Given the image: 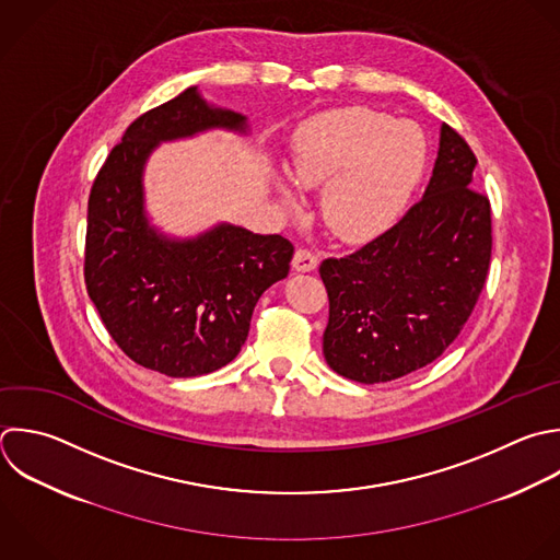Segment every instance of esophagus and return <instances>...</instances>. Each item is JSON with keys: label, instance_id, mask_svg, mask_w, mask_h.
Returning a JSON list of instances; mask_svg holds the SVG:
<instances>
[{"label": "esophagus", "instance_id": "obj_1", "mask_svg": "<svg viewBox=\"0 0 560 560\" xmlns=\"http://www.w3.org/2000/svg\"><path fill=\"white\" fill-rule=\"evenodd\" d=\"M317 267V256L306 249V247H300L293 256V269L295 271H313Z\"/></svg>", "mask_w": 560, "mask_h": 560}]
</instances>
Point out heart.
Masks as SVG:
<instances>
[{"instance_id": "1", "label": "heart", "mask_w": 560, "mask_h": 560, "mask_svg": "<svg viewBox=\"0 0 560 560\" xmlns=\"http://www.w3.org/2000/svg\"><path fill=\"white\" fill-rule=\"evenodd\" d=\"M424 166L422 131L365 107L315 116L293 138L291 179L300 188L324 184L322 219L346 241H368L396 225ZM282 195L287 203H295L287 184Z\"/></svg>"}]
</instances>
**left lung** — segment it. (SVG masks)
Instances as JSON below:
<instances>
[{"label":"left lung","mask_w":560,"mask_h":560,"mask_svg":"<svg viewBox=\"0 0 560 560\" xmlns=\"http://www.w3.org/2000/svg\"><path fill=\"white\" fill-rule=\"evenodd\" d=\"M477 158L442 125L429 186L387 232L326 258V363L357 383H385L435 361L459 335L483 289L492 221L472 188Z\"/></svg>","instance_id":"left-lung-1"}]
</instances>
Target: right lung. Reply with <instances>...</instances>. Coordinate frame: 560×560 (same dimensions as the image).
I'll list each match as a JSON object with an SVG mask.
<instances>
[{"label": "right lung", "instance_id": "1", "mask_svg": "<svg viewBox=\"0 0 560 560\" xmlns=\"http://www.w3.org/2000/svg\"><path fill=\"white\" fill-rule=\"evenodd\" d=\"M245 120L188 88L129 125L90 192L88 293L120 350L166 376L228 365L247 339L258 298L289 273L293 245L280 234L223 223L171 241L144 214L142 173L160 142L217 127L245 131Z\"/></svg>", "mask_w": 560, "mask_h": 560}]
</instances>
